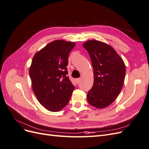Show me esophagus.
I'll use <instances>...</instances> for the list:
<instances>
[{
  "label": "esophagus",
  "instance_id": "1",
  "mask_svg": "<svg viewBox=\"0 0 149 149\" xmlns=\"http://www.w3.org/2000/svg\"><path fill=\"white\" fill-rule=\"evenodd\" d=\"M75 81H76V83L78 84V83H79L80 82V81H81V78H77V79H76V80H75Z\"/></svg>",
  "mask_w": 149,
  "mask_h": 149
}]
</instances>
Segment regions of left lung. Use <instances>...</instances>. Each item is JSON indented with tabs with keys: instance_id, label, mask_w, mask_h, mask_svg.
<instances>
[{
	"instance_id": "obj_1",
	"label": "left lung",
	"mask_w": 149,
	"mask_h": 149,
	"mask_svg": "<svg viewBox=\"0 0 149 149\" xmlns=\"http://www.w3.org/2000/svg\"><path fill=\"white\" fill-rule=\"evenodd\" d=\"M91 58L94 83L87 94L88 102L98 109L109 106L123 88L125 66L115 49L97 40H88L83 44Z\"/></svg>"
}]
</instances>
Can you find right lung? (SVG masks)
Listing matches in <instances>:
<instances>
[{"mask_svg": "<svg viewBox=\"0 0 149 149\" xmlns=\"http://www.w3.org/2000/svg\"><path fill=\"white\" fill-rule=\"evenodd\" d=\"M74 42L55 40L36 53L29 70L32 89L41 104L58 112L68 103L74 89L66 66Z\"/></svg>", "mask_w": 149, "mask_h": 149, "instance_id": "obj_1", "label": "right lung"}]
</instances>
